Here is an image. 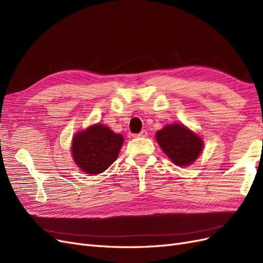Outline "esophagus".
<instances>
[{
    "mask_svg": "<svg viewBox=\"0 0 263 263\" xmlns=\"http://www.w3.org/2000/svg\"><path fill=\"white\" fill-rule=\"evenodd\" d=\"M147 136H148L147 130H141L139 134L134 135L135 138H145V137H147Z\"/></svg>",
    "mask_w": 263,
    "mask_h": 263,
    "instance_id": "esophagus-1",
    "label": "esophagus"
}]
</instances>
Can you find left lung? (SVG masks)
Here are the masks:
<instances>
[{"instance_id": "left-lung-1", "label": "left lung", "mask_w": 263, "mask_h": 263, "mask_svg": "<svg viewBox=\"0 0 263 263\" xmlns=\"http://www.w3.org/2000/svg\"><path fill=\"white\" fill-rule=\"evenodd\" d=\"M156 139L171 161L180 166L192 164L203 149V140L183 124L166 125L158 130Z\"/></svg>"}]
</instances>
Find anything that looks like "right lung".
<instances>
[{"mask_svg": "<svg viewBox=\"0 0 263 263\" xmlns=\"http://www.w3.org/2000/svg\"><path fill=\"white\" fill-rule=\"evenodd\" d=\"M123 141L121 134L95 124L74 135L71 146L73 160L85 173H102L117 159Z\"/></svg>", "mask_w": 263, "mask_h": 263, "instance_id": "right-lung-1", "label": "right lung"}]
</instances>
